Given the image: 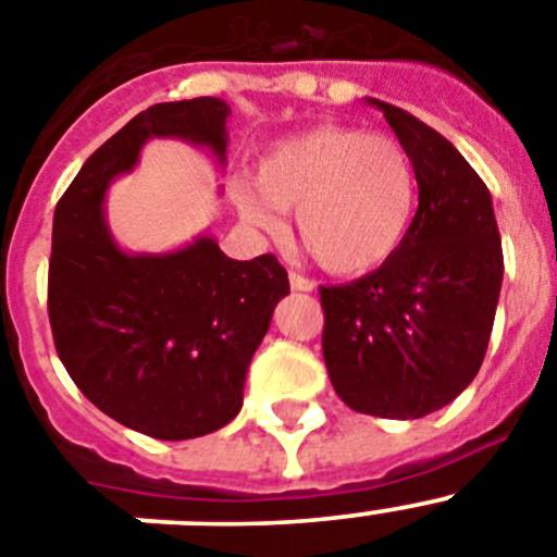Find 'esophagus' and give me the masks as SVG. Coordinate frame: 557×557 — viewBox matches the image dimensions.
Masks as SVG:
<instances>
[{
  "label": "esophagus",
  "mask_w": 557,
  "mask_h": 557,
  "mask_svg": "<svg viewBox=\"0 0 557 557\" xmlns=\"http://www.w3.org/2000/svg\"><path fill=\"white\" fill-rule=\"evenodd\" d=\"M288 280H290V288H294V290H313L315 288L313 280H308V277H305V274L290 272Z\"/></svg>",
  "instance_id": "obj_1"
}]
</instances>
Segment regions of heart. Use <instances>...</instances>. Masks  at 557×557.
Here are the masks:
<instances>
[{"mask_svg": "<svg viewBox=\"0 0 557 557\" xmlns=\"http://www.w3.org/2000/svg\"><path fill=\"white\" fill-rule=\"evenodd\" d=\"M238 214L263 233L294 211L296 238L321 269L368 274L401 249L418 208V173L387 134L315 126L274 145L255 164V184L236 181Z\"/></svg>", "mask_w": 557, "mask_h": 557, "instance_id": "heart-1", "label": "heart"}]
</instances>
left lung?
Wrapping results in <instances>:
<instances>
[{
    "label": "left lung",
    "instance_id": "1",
    "mask_svg": "<svg viewBox=\"0 0 557 557\" xmlns=\"http://www.w3.org/2000/svg\"><path fill=\"white\" fill-rule=\"evenodd\" d=\"M418 173V211L387 263L321 285L326 373L346 407L389 420L443 409L475 379L503 285L492 195L414 114L373 98Z\"/></svg>",
    "mask_w": 557,
    "mask_h": 557
}]
</instances>
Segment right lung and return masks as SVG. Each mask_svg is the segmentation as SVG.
Returning a JSON list of instances; mask_svg holds the SVG:
<instances>
[{
    "label": "right lung",
    "instance_id": "1",
    "mask_svg": "<svg viewBox=\"0 0 557 557\" xmlns=\"http://www.w3.org/2000/svg\"><path fill=\"white\" fill-rule=\"evenodd\" d=\"M227 114L208 96L148 107L82 164L54 208L57 355L103 414L153 440H191L236 418L249 360L290 290L288 272L272 252L233 261L208 236L178 252L128 255L101 202L150 137L206 145L225 161Z\"/></svg>",
    "mask_w": 557,
    "mask_h": 557
}]
</instances>
